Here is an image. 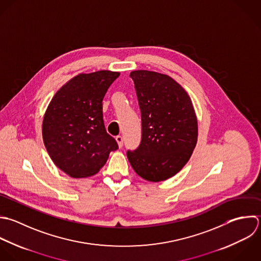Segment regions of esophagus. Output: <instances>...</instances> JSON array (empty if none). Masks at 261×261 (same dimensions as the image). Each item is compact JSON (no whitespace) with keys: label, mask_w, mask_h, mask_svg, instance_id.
<instances>
[{"label":"esophagus","mask_w":261,"mask_h":261,"mask_svg":"<svg viewBox=\"0 0 261 261\" xmlns=\"http://www.w3.org/2000/svg\"><path fill=\"white\" fill-rule=\"evenodd\" d=\"M116 141L118 142V145H119V147H122L123 146V137L121 136V135H118V136H116Z\"/></svg>","instance_id":"1"}]
</instances>
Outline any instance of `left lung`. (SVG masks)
I'll list each match as a JSON object with an SVG mask.
<instances>
[{
  "instance_id": "obj_1",
  "label": "left lung",
  "mask_w": 261,
  "mask_h": 261,
  "mask_svg": "<svg viewBox=\"0 0 261 261\" xmlns=\"http://www.w3.org/2000/svg\"><path fill=\"white\" fill-rule=\"evenodd\" d=\"M130 77L141 112V141L136 149L127 151V158L141 178L167 180L186 165L197 142L191 99L168 75L137 70Z\"/></svg>"
}]
</instances>
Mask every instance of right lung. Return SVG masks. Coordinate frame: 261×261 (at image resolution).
I'll return each instance as SVG.
<instances>
[{"mask_svg":"<svg viewBox=\"0 0 261 261\" xmlns=\"http://www.w3.org/2000/svg\"><path fill=\"white\" fill-rule=\"evenodd\" d=\"M120 73L80 74L51 98L42 122V138L55 165L73 178L96 174L119 148L107 133L102 99Z\"/></svg>","mask_w":261,"mask_h":261,"instance_id":"right-lung-1","label":"right lung"}]
</instances>
